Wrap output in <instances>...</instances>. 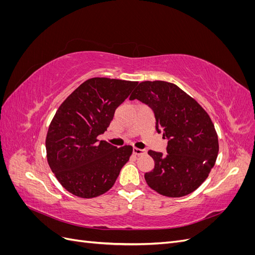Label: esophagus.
<instances>
[{
    "mask_svg": "<svg viewBox=\"0 0 255 255\" xmlns=\"http://www.w3.org/2000/svg\"><path fill=\"white\" fill-rule=\"evenodd\" d=\"M133 154L134 155H143V154H145V151L142 150V149H138V148H133Z\"/></svg>",
    "mask_w": 255,
    "mask_h": 255,
    "instance_id": "esophagus-1",
    "label": "esophagus"
}]
</instances>
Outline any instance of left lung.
I'll return each mask as SVG.
<instances>
[{"label": "left lung", "instance_id": "left-lung-1", "mask_svg": "<svg viewBox=\"0 0 255 255\" xmlns=\"http://www.w3.org/2000/svg\"><path fill=\"white\" fill-rule=\"evenodd\" d=\"M148 105L157 133L168 140L166 154L150 150L154 168L144 173L146 184L158 194L179 198L201 185L215 165L219 144L210 116L196 100L174 84L139 83L129 100Z\"/></svg>", "mask_w": 255, "mask_h": 255}]
</instances>
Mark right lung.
Wrapping results in <instances>:
<instances>
[{"instance_id": "add662e5", "label": "right lung", "mask_w": 255, "mask_h": 255, "mask_svg": "<svg viewBox=\"0 0 255 255\" xmlns=\"http://www.w3.org/2000/svg\"><path fill=\"white\" fill-rule=\"evenodd\" d=\"M137 82L94 78L81 84L61 103L45 139L48 163L72 195L94 198L110 190L133 148L98 140Z\"/></svg>"}]
</instances>
